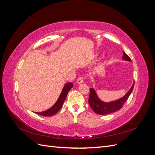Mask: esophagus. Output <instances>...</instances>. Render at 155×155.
Here are the masks:
<instances>
[{"label":"esophagus","instance_id":"34e87169","mask_svg":"<svg viewBox=\"0 0 155 155\" xmlns=\"http://www.w3.org/2000/svg\"><path fill=\"white\" fill-rule=\"evenodd\" d=\"M83 77H79L78 79H77V81H76V83H78V84H81V83H82L83 82Z\"/></svg>","mask_w":155,"mask_h":155}]
</instances>
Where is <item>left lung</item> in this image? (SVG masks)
Returning <instances> with one entry per match:
<instances>
[{"instance_id":"8db88e82","label":"left lung","mask_w":155,"mask_h":155,"mask_svg":"<svg viewBox=\"0 0 155 155\" xmlns=\"http://www.w3.org/2000/svg\"><path fill=\"white\" fill-rule=\"evenodd\" d=\"M122 59L125 61L131 62V60L129 56L127 55L125 52H124V56ZM134 85V82L133 85L130 87L129 91L127 92L126 94L119 100L116 101H110V102H104L102 101L99 99V97L97 96V94L94 88L90 89V95L88 97V103L89 105L91 107L92 109L94 111L96 114L100 115H104L112 113L116 111L119 110L122 108L124 103L128 99L129 96L132 92Z\"/></svg>"}]
</instances>
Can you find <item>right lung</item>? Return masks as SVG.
I'll return each instance as SVG.
<instances>
[{"label":"right lung","instance_id":"right-lung-1","mask_svg":"<svg viewBox=\"0 0 155 155\" xmlns=\"http://www.w3.org/2000/svg\"><path fill=\"white\" fill-rule=\"evenodd\" d=\"M72 87H73L72 83H67L65 84L62 90V92L61 93L58 100L55 102V104L52 107H50L49 109L43 112H36V114L41 115V116H51L57 113V112L60 110L61 108L63 103L67 96L68 92L70 91V89L72 88Z\"/></svg>","mask_w":155,"mask_h":155}]
</instances>
